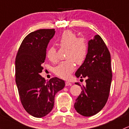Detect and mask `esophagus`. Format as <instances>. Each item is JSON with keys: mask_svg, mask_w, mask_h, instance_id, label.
<instances>
[{"mask_svg": "<svg viewBox=\"0 0 129 129\" xmlns=\"http://www.w3.org/2000/svg\"><path fill=\"white\" fill-rule=\"evenodd\" d=\"M72 85L71 82L69 81H66V86H69V85Z\"/></svg>", "mask_w": 129, "mask_h": 129, "instance_id": "34e87169", "label": "esophagus"}]
</instances>
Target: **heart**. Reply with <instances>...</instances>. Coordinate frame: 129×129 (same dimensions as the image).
<instances>
[{"mask_svg": "<svg viewBox=\"0 0 129 129\" xmlns=\"http://www.w3.org/2000/svg\"><path fill=\"white\" fill-rule=\"evenodd\" d=\"M61 48L67 49L66 58L54 69V73L60 78L67 79L75 70V64H82L88 54V43L84 38H77L76 34L71 30H66L57 39ZM47 57L50 61L57 60V51L54 47H50L47 52Z\"/></svg>", "mask_w": 129, "mask_h": 129, "instance_id": "b5f03b06", "label": "heart"}]
</instances>
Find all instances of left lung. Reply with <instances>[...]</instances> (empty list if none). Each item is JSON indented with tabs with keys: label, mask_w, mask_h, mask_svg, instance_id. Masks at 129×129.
<instances>
[{
	"label": "left lung",
	"mask_w": 129,
	"mask_h": 129,
	"mask_svg": "<svg viewBox=\"0 0 129 129\" xmlns=\"http://www.w3.org/2000/svg\"><path fill=\"white\" fill-rule=\"evenodd\" d=\"M88 54L84 63L75 72L77 77L86 78L82 89L74 104L80 115L90 117L99 112L107 102L112 73L110 54L101 37L95 36L89 40Z\"/></svg>",
	"instance_id": "1"
}]
</instances>
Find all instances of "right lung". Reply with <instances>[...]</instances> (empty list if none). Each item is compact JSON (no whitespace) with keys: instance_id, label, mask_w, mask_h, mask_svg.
Here are the masks:
<instances>
[{"instance_id":"1","label":"right lung","mask_w":129,"mask_h":129,"mask_svg":"<svg viewBox=\"0 0 129 129\" xmlns=\"http://www.w3.org/2000/svg\"><path fill=\"white\" fill-rule=\"evenodd\" d=\"M55 29H39L28 34L20 45L15 58V82L22 106L30 115L40 118L54 107L55 94L65 82L53 77L47 82L42 77L46 49Z\"/></svg>"}]
</instances>
